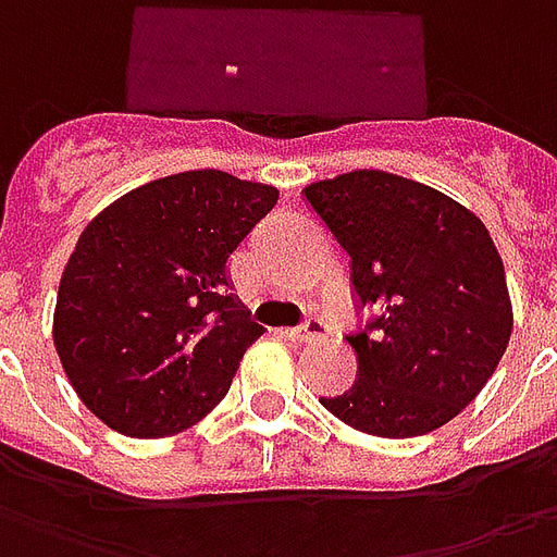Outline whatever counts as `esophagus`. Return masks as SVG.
Returning <instances> with one entry per match:
<instances>
[{
  "instance_id": "esophagus-1",
  "label": "esophagus",
  "mask_w": 557,
  "mask_h": 557,
  "mask_svg": "<svg viewBox=\"0 0 557 557\" xmlns=\"http://www.w3.org/2000/svg\"><path fill=\"white\" fill-rule=\"evenodd\" d=\"M287 335H290L294 341H318V338H326L329 326L320 318H308L306 323L287 329Z\"/></svg>"
}]
</instances>
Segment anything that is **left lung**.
Wrapping results in <instances>:
<instances>
[{"label": "left lung", "mask_w": 557, "mask_h": 557, "mask_svg": "<svg viewBox=\"0 0 557 557\" xmlns=\"http://www.w3.org/2000/svg\"><path fill=\"white\" fill-rule=\"evenodd\" d=\"M350 258L356 383L320 404L344 424L412 440L469 407L513 329L505 267L484 222L424 184L350 172L302 193ZM364 307L377 314L363 318Z\"/></svg>", "instance_id": "8db88e82"}]
</instances>
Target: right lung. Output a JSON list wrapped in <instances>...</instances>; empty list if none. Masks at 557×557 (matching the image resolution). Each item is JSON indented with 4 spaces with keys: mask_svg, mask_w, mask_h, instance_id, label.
<instances>
[{
    "mask_svg": "<svg viewBox=\"0 0 557 557\" xmlns=\"http://www.w3.org/2000/svg\"><path fill=\"white\" fill-rule=\"evenodd\" d=\"M278 189L201 169L121 195L64 267L52 341L83 404L124 436L181 433L228 395L263 329L228 258Z\"/></svg>",
    "mask_w": 557,
    "mask_h": 557,
    "instance_id": "right-lung-1",
    "label": "right lung"
}]
</instances>
